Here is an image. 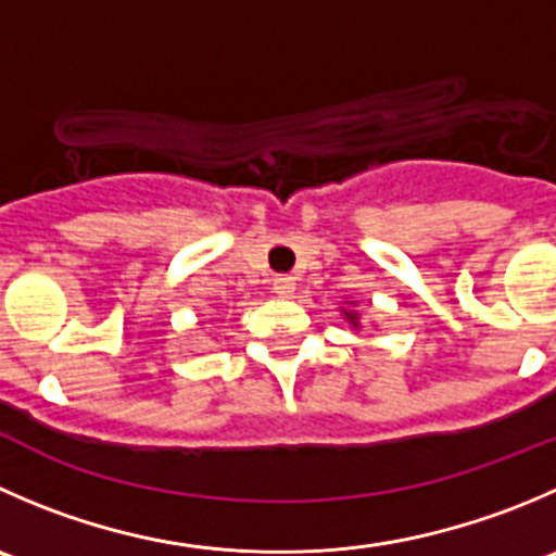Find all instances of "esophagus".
I'll return each mask as SVG.
<instances>
[{
  "label": "esophagus",
  "mask_w": 556,
  "mask_h": 556,
  "mask_svg": "<svg viewBox=\"0 0 556 556\" xmlns=\"http://www.w3.org/2000/svg\"><path fill=\"white\" fill-rule=\"evenodd\" d=\"M295 290V279L288 277V274H279L274 277V293L277 295H290Z\"/></svg>",
  "instance_id": "esophagus-1"
}]
</instances>
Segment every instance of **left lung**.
Here are the masks:
<instances>
[{"mask_svg": "<svg viewBox=\"0 0 556 556\" xmlns=\"http://www.w3.org/2000/svg\"><path fill=\"white\" fill-rule=\"evenodd\" d=\"M348 317H350V323H355V312H348Z\"/></svg>", "mask_w": 556, "mask_h": 556, "instance_id": "left-lung-1", "label": "left lung"}]
</instances>
